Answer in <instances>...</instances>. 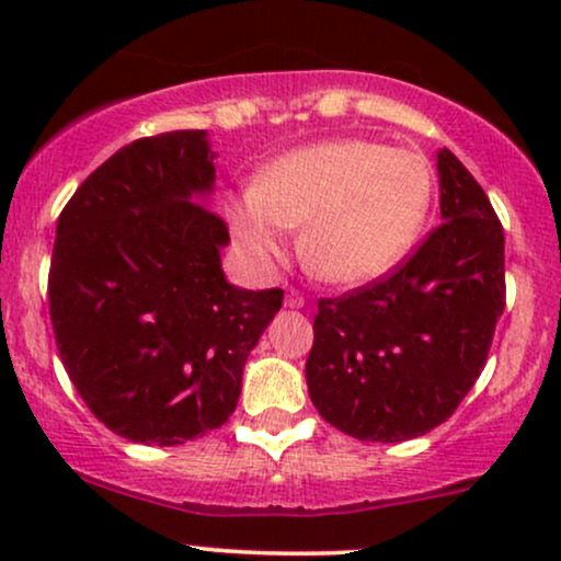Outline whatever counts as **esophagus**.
Returning <instances> with one entry per match:
<instances>
[{
	"label": "esophagus",
	"mask_w": 561,
	"mask_h": 561,
	"mask_svg": "<svg viewBox=\"0 0 561 561\" xmlns=\"http://www.w3.org/2000/svg\"><path fill=\"white\" fill-rule=\"evenodd\" d=\"M285 306H287V308H302V306H306V298H302L298 289H287Z\"/></svg>",
	"instance_id": "obj_1"
}]
</instances>
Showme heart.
I'll list each match as a JSON object with an SVG mask.
<instances>
[{
	"label": "heart",
	"instance_id": "b5f03b06",
	"mask_svg": "<svg viewBox=\"0 0 561 561\" xmlns=\"http://www.w3.org/2000/svg\"><path fill=\"white\" fill-rule=\"evenodd\" d=\"M433 169L420 152L345 137L285 152L229 203L244 259L268 268L300 229V255L321 279L362 287L409 259L433 208Z\"/></svg>",
	"mask_w": 561,
	"mask_h": 561
}]
</instances>
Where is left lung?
I'll return each instance as SVG.
<instances>
[{
    "mask_svg": "<svg viewBox=\"0 0 561 561\" xmlns=\"http://www.w3.org/2000/svg\"><path fill=\"white\" fill-rule=\"evenodd\" d=\"M443 224L390 276L321 298L306 382L345 435L401 443L465 401L504 313V229L450 150H437Z\"/></svg>",
    "mask_w": 561,
    "mask_h": 561,
    "instance_id": "obj_1",
    "label": "left lung"
}]
</instances>
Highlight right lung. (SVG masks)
Listing matches in <instances>:
<instances>
[{
	"label": "right lung",
	"mask_w": 561,
	"mask_h": 561,
	"mask_svg": "<svg viewBox=\"0 0 561 561\" xmlns=\"http://www.w3.org/2000/svg\"><path fill=\"white\" fill-rule=\"evenodd\" d=\"M208 134L121 147L57 218L49 319L70 382L115 435L182 446L234 414L250 351L279 287L242 289L221 268L227 224L208 205Z\"/></svg>",
	"instance_id": "add662e5"
}]
</instances>
